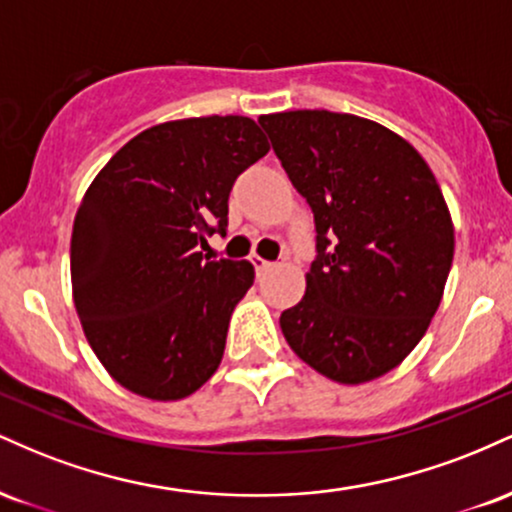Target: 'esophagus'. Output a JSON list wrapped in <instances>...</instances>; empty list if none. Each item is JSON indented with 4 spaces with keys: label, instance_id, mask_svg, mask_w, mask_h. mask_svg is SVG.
I'll list each match as a JSON object with an SVG mask.
<instances>
[{
    "label": "esophagus",
    "instance_id": "esophagus-1",
    "mask_svg": "<svg viewBox=\"0 0 512 512\" xmlns=\"http://www.w3.org/2000/svg\"><path fill=\"white\" fill-rule=\"evenodd\" d=\"M250 262H252V264H255V272H257V274L267 272V269H269V267H272V262L262 260V257H257V255H255V257H252V260H250Z\"/></svg>",
    "mask_w": 512,
    "mask_h": 512
}]
</instances>
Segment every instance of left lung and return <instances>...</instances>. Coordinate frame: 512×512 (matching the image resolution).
<instances>
[{
    "label": "left lung",
    "instance_id": "obj_1",
    "mask_svg": "<svg viewBox=\"0 0 512 512\" xmlns=\"http://www.w3.org/2000/svg\"><path fill=\"white\" fill-rule=\"evenodd\" d=\"M260 125L317 233L305 296L281 313V332L334 383L380 378L421 342L450 274L455 228L436 175L366 117L291 110Z\"/></svg>",
    "mask_w": 512,
    "mask_h": 512
}]
</instances>
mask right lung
<instances>
[{
    "label": "right lung",
    "mask_w": 512,
    "mask_h": 512,
    "mask_svg": "<svg viewBox=\"0 0 512 512\" xmlns=\"http://www.w3.org/2000/svg\"><path fill=\"white\" fill-rule=\"evenodd\" d=\"M269 151L255 120L211 115L144 129L105 163L72 231V291L93 354L156 402L199 390L219 368L248 260L197 252L228 226V195Z\"/></svg>",
    "instance_id": "obj_1"
}]
</instances>
